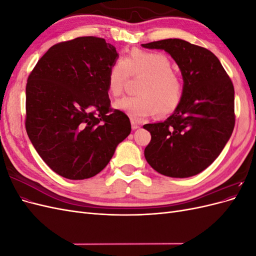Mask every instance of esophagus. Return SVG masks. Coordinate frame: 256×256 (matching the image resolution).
Returning <instances> with one entry per match:
<instances>
[{
    "mask_svg": "<svg viewBox=\"0 0 256 256\" xmlns=\"http://www.w3.org/2000/svg\"><path fill=\"white\" fill-rule=\"evenodd\" d=\"M131 127H132L134 130H136V129L140 128V125H138V124H136V122H131Z\"/></svg>",
    "mask_w": 256,
    "mask_h": 256,
    "instance_id": "34e87169",
    "label": "esophagus"
}]
</instances>
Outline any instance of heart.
<instances>
[{
    "label": "heart",
    "mask_w": 256,
    "mask_h": 256,
    "mask_svg": "<svg viewBox=\"0 0 256 256\" xmlns=\"http://www.w3.org/2000/svg\"><path fill=\"white\" fill-rule=\"evenodd\" d=\"M130 76L144 78L134 97H124L115 102L114 109L126 114L132 122L150 116H168L177 110L184 96V84L173 72L172 62L166 54L134 49L125 58H120L108 74L109 94L118 97Z\"/></svg>",
    "instance_id": "heart-1"
}]
</instances>
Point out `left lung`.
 I'll return each instance as SVG.
<instances>
[{
  "label": "left lung",
  "instance_id": "obj_1",
  "mask_svg": "<svg viewBox=\"0 0 256 256\" xmlns=\"http://www.w3.org/2000/svg\"><path fill=\"white\" fill-rule=\"evenodd\" d=\"M142 47L168 52L184 80V96L177 110L164 122L143 126L152 134L145 159L164 176H194L216 159L233 132V83L218 58L200 46L170 38Z\"/></svg>",
  "mask_w": 256,
  "mask_h": 256
}]
</instances>
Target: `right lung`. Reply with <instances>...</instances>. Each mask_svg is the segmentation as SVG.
<instances>
[{
	"label": "right lung",
	"instance_id": "obj_1",
	"mask_svg": "<svg viewBox=\"0 0 256 256\" xmlns=\"http://www.w3.org/2000/svg\"><path fill=\"white\" fill-rule=\"evenodd\" d=\"M118 58L104 38L78 37L52 46L28 76V136L48 166L68 180L102 172L130 134L128 116L111 109L108 94Z\"/></svg>",
	"mask_w": 256,
	"mask_h": 256
}]
</instances>
